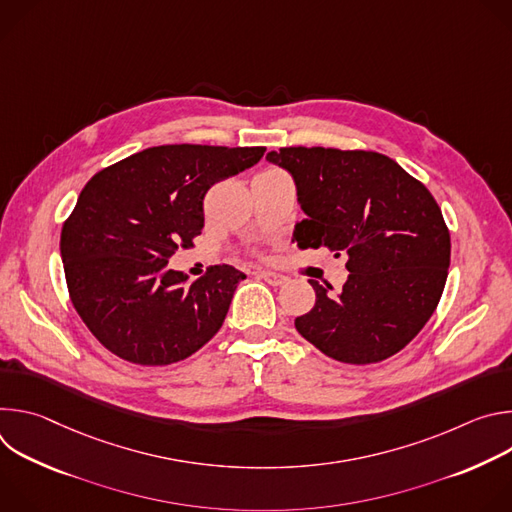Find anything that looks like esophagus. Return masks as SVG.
Here are the masks:
<instances>
[{
  "label": "esophagus",
  "mask_w": 512,
  "mask_h": 512,
  "mask_svg": "<svg viewBox=\"0 0 512 512\" xmlns=\"http://www.w3.org/2000/svg\"><path fill=\"white\" fill-rule=\"evenodd\" d=\"M259 277L263 279V281H267L269 285H283L285 281H287V277L285 275H281V273H275V271H259Z\"/></svg>",
  "instance_id": "34e87169"
}]
</instances>
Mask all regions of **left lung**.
<instances>
[{
	"mask_svg": "<svg viewBox=\"0 0 512 512\" xmlns=\"http://www.w3.org/2000/svg\"><path fill=\"white\" fill-rule=\"evenodd\" d=\"M267 160L296 180L308 214L296 227L298 247L348 257L338 296L310 279L316 304L296 318V330L348 364L397 354L431 318L448 279L452 243L442 208L379 152L298 145Z\"/></svg>",
	"mask_w": 512,
	"mask_h": 512,
	"instance_id": "8db88e82",
	"label": "left lung"
}]
</instances>
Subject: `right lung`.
<instances>
[{"label": "right lung", "mask_w": 512, "mask_h": 512, "mask_svg": "<svg viewBox=\"0 0 512 512\" xmlns=\"http://www.w3.org/2000/svg\"><path fill=\"white\" fill-rule=\"evenodd\" d=\"M265 148L174 143L97 172L62 225L60 253L72 306L115 356L166 367L221 330L239 281L214 265L194 283L168 269L204 227V196L255 166Z\"/></svg>", "instance_id": "1"}]
</instances>
